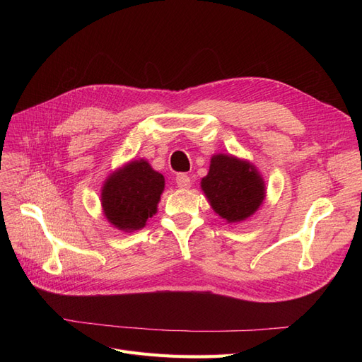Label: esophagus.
Here are the masks:
<instances>
[{"label":"esophagus","instance_id":"1","mask_svg":"<svg viewBox=\"0 0 362 362\" xmlns=\"http://www.w3.org/2000/svg\"><path fill=\"white\" fill-rule=\"evenodd\" d=\"M175 182H177L178 187H180V189H182V190H185V189H189V187H190V178L187 177V175H184V173L178 175V177L175 178Z\"/></svg>","mask_w":362,"mask_h":362}]
</instances>
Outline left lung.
Returning a JSON list of instances; mask_svg holds the SVG:
<instances>
[{
    "label": "left lung",
    "instance_id": "obj_1",
    "mask_svg": "<svg viewBox=\"0 0 362 362\" xmlns=\"http://www.w3.org/2000/svg\"><path fill=\"white\" fill-rule=\"evenodd\" d=\"M201 187L213 210L228 222L245 221L264 199V182L249 163L231 156L211 158Z\"/></svg>",
    "mask_w": 362,
    "mask_h": 362
}]
</instances>
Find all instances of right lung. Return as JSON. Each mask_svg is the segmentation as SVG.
Returning <instances> with one entry per match:
<instances>
[{
    "label": "right lung",
    "mask_w": 362,
    "mask_h": 362,
    "mask_svg": "<svg viewBox=\"0 0 362 362\" xmlns=\"http://www.w3.org/2000/svg\"><path fill=\"white\" fill-rule=\"evenodd\" d=\"M164 190L163 175L144 160L131 161L108 177L103 189V208L108 222L122 231L144 228L157 213Z\"/></svg>",
    "instance_id": "add662e5"
}]
</instances>
